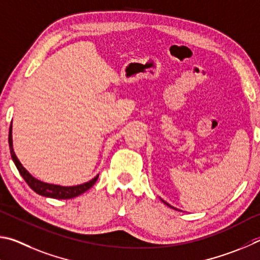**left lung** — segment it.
<instances>
[{"label": "left lung", "mask_w": 260, "mask_h": 260, "mask_svg": "<svg viewBox=\"0 0 260 260\" xmlns=\"http://www.w3.org/2000/svg\"><path fill=\"white\" fill-rule=\"evenodd\" d=\"M162 201H163V200H162ZM163 202H165V201H163ZM165 203H166V204H167V206H168V207H170V208H172V209H175V208H174V207H171V206H170V204H169V203H167V202H165Z\"/></svg>", "instance_id": "left-lung-1"}]
</instances>
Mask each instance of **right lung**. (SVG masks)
<instances>
[{"label": "right lung", "instance_id": "obj_1", "mask_svg": "<svg viewBox=\"0 0 260 260\" xmlns=\"http://www.w3.org/2000/svg\"><path fill=\"white\" fill-rule=\"evenodd\" d=\"M9 146H10V153H11V157L15 165L17 167L19 174L22 176V178L25 179V181L28 184L29 187L34 190L35 193H38L42 197H47V198H52V199H58V200H67V199H73L79 197V195L83 194L86 192L89 188L92 187L94 185L95 181H97L99 175L94 177L93 179H91L89 181H86L84 184L81 185H76V186H59V185H53V184H48V183H43L39 179L34 178L28 171H27L20 161L18 160V157L16 156L15 152H13V145H12V122L10 125V130H9Z\"/></svg>", "mask_w": 260, "mask_h": 260}]
</instances>
